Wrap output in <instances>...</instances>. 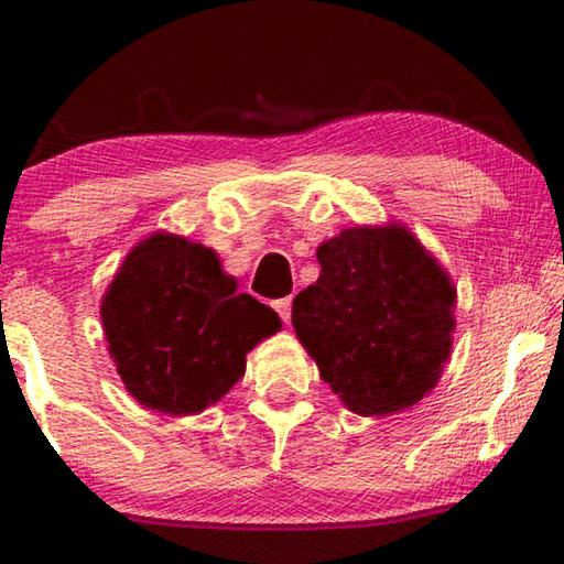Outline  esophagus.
Segmentation results:
<instances>
[{
    "mask_svg": "<svg viewBox=\"0 0 564 564\" xmlns=\"http://www.w3.org/2000/svg\"><path fill=\"white\" fill-rule=\"evenodd\" d=\"M271 305H273V311L279 313L283 323H289V321H291V305H293V299H291V295H285V299L273 301Z\"/></svg>",
    "mask_w": 564,
    "mask_h": 564,
    "instance_id": "34e87169",
    "label": "esophagus"
}]
</instances>
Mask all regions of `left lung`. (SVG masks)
Instances as JSON below:
<instances>
[{
	"mask_svg": "<svg viewBox=\"0 0 564 564\" xmlns=\"http://www.w3.org/2000/svg\"><path fill=\"white\" fill-rule=\"evenodd\" d=\"M318 263L291 321L321 378L360 415L423 400L453 346L447 273L403 226L346 228L318 248Z\"/></svg>",
	"mask_w": 564,
	"mask_h": 564,
	"instance_id": "obj_1",
	"label": "left lung"
}]
</instances>
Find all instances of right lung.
<instances>
[{"instance_id":"right-lung-1","label":"right lung","mask_w":564,"mask_h":564,"mask_svg":"<svg viewBox=\"0 0 564 564\" xmlns=\"http://www.w3.org/2000/svg\"><path fill=\"white\" fill-rule=\"evenodd\" d=\"M101 321L123 386L169 415L216 403L241 380L246 352L281 328L269 305L236 291L212 248L171 234L127 256Z\"/></svg>"}]
</instances>
